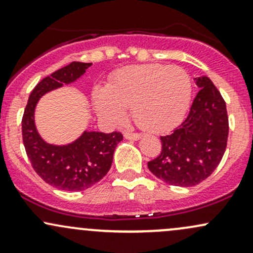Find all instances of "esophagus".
I'll use <instances>...</instances> for the list:
<instances>
[{
  "label": "esophagus",
  "instance_id": "1",
  "mask_svg": "<svg viewBox=\"0 0 253 253\" xmlns=\"http://www.w3.org/2000/svg\"><path fill=\"white\" fill-rule=\"evenodd\" d=\"M124 135H125V138L128 139V140H139V139H140V134H138V133L125 132Z\"/></svg>",
  "mask_w": 253,
  "mask_h": 253
}]
</instances>
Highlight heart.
Instances as JSON below:
<instances>
[{
	"label": "heart",
	"mask_w": 253,
	"mask_h": 253,
	"mask_svg": "<svg viewBox=\"0 0 253 253\" xmlns=\"http://www.w3.org/2000/svg\"><path fill=\"white\" fill-rule=\"evenodd\" d=\"M191 97L189 74L177 65L141 64L121 69L107 85H96L92 100L97 114L117 121L132 108V117L141 128L163 130L184 117Z\"/></svg>",
	"instance_id": "b5f03b06"
}]
</instances>
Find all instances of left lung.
Wrapping results in <instances>:
<instances>
[{
    "mask_svg": "<svg viewBox=\"0 0 253 253\" xmlns=\"http://www.w3.org/2000/svg\"><path fill=\"white\" fill-rule=\"evenodd\" d=\"M195 81L200 91L187 118L172 132L161 136L162 152L147 163L156 177L178 187H193L210 177L227 146L225 100L208 77Z\"/></svg>",
    "mask_w": 253,
    "mask_h": 253,
    "instance_id": "left-lung-1",
    "label": "left lung"
}]
</instances>
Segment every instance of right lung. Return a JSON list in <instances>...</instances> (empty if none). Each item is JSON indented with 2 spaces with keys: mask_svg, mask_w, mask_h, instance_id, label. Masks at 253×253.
<instances>
[{
  "mask_svg": "<svg viewBox=\"0 0 253 253\" xmlns=\"http://www.w3.org/2000/svg\"><path fill=\"white\" fill-rule=\"evenodd\" d=\"M91 63L72 62L51 76L42 78L32 90L22 117V140L32 167L46 183L59 190H85L107 175L113 163L120 132H88L74 143L51 145L38 133L34 110L39 98L64 84H70L85 72Z\"/></svg>",
  "mask_w": 253,
  "mask_h": 253,
  "instance_id": "right-lung-1",
  "label": "right lung"
}]
</instances>
